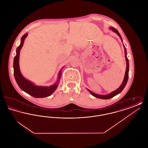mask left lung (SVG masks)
<instances>
[{
	"label": "left lung",
	"instance_id": "left-lung-1",
	"mask_svg": "<svg viewBox=\"0 0 148 148\" xmlns=\"http://www.w3.org/2000/svg\"><path fill=\"white\" fill-rule=\"evenodd\" d=\"M110 29H112L114 32L116 33L119 36V37L120 38L121 41L123 42V39H122V38H121V35L120 34L119 32H118L116 29L114 28H113V27H110ZM124 45V50H125V59H126V61H127V68H126V71H125V74L124 78V80H123V82L122 84L120 85V86L119 88L118 89H116V90H115L114 92H111V93H110V94H107V95H99V94H95V93H94L93 92L89 90V92H90L94 97H96V98H98L102 99H109L113 98L114 96H115V95H116L117 94H119L120 92H122V90H123L124 89V88H125V85L127 84V80H128V77H129V60H128V59H127V49H126V48H125L124 45Z\"/></svg>",
	"mask_w": 148,
	"mask_h": 148
}]
</instances>
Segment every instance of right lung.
Segmentation results:
<instances>
[{
    "label": "right lung",
    "mask_w": 148,
    "mask_h": 148,
    "mask_svg": "<svg viewBox=\"0 0 148 148\" xmlns=\"http://www.w3.org/2000/svg\"><path fill=\"white\" fill-rule=\"evenodd\" d=\"M27 35L28 34L26 33L22 36L21 44L16 48V54L14 57L13 62L14 77L18 86L21 90L28 93L31 96L34 98H45L49 97L56 90L60 79L61 73L60 71L59 74V77L56 83L50 86H35V85L33 84L32 82H30V81L27 80L25 78L23 77L19 69V59L20 50L23 45L24 39L27 37Z\"/></svg>",
    "instance_id": "add662e5"
}]
</instances>
